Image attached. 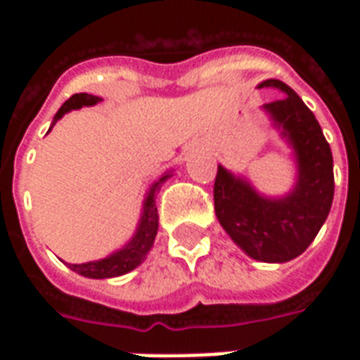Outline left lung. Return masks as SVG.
<instances>
[{"instance_id":"1","label":"left lung","mask_w":360,"mask_h":360,"mask_svg":"<svg viewBox=\"0 0 360 360\" xmlns=\"http://www.w3.org/2000/svg\"><path fill=\"white\" fill-rule=\"evenodd\" d=\"M258 89L285 94L262 111L291 148L295 185L283 196L262 195L247 177L218 165L214 206L219 226L247 257L281 264L309 249L324 226L333 200V158L314 113L285 82L268 79Z\"/></svg>"}]
</instances>
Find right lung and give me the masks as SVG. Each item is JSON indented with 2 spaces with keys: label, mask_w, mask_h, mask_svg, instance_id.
Listing matches in <instances>:
<instances>
[{
  "label": "right lung",
  "mask_w": 360,
  "mask_h": 360,
  "mask_svg": "<svg viewBox=\"0 0 360 360\" xmlns=\"http://www.w3.org/2000/svg\"><path fill=\"white\" fill-rule=\"evenodd\" d=\"M102 102L100 96H92L82 92V94H75L67 100L59 111L53 117L51 127L58 123L59 119L63 117L65 113L73 110H81L84 105H96V103ZM50 127V129H51ZM172 177V172H165L158 181H154L150 185L148 193L144 196V202H142V212L141 219H139V226L134 229L133 237L129 241L117 249L115 252H111L105 258L100 260H90L84 264H67L73 271L81 274L84 278L90 279H108V278H117V276H125L129 271H133L136 266H141L144 262V258L148 257V252L154 247V239L158 233V208H156V193L162 187V183Z\"/></svg>",
  "instance_id": "obj_1"
}]
</instances>
